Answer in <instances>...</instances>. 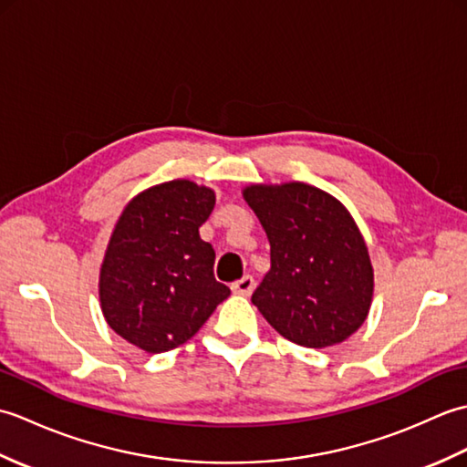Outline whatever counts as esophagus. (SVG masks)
I'll return each mask as SVG.
<instances>
[{"label":"esophagus","instance_id":"1","mask_svg":"<svg viewBox=\"0 0 467 467\" xmlns=\"http://www.w3.org/2000/svg\"><path fill=\"white\" fill-rule=\"evenodd\" d=\"M231 289H233V293H236V295H251L253 293V289H254V279L251 275H244L243 279H239V281H234L233 285H231Z\"/></svg>","mask_w":467,"mask_h":467}]
</instances>
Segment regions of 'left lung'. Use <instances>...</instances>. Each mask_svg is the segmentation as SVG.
Segmentation results:
<instances>
[{
    "mask_svg": "<svg viewBox=\"0 0 467 467\" xmlns=\"http://www.w3.org/2000/svg\"><path fill=\"white\" fill-rule=\"evenodd\" d=\"M243 196L271 243V271L253 305L296 345L343 343L367 319L373 296L369 253L349 211L303 182L251 184Z\"/></svg>",
    "mask_w": 467,
    "mask_h": 467,
    "instance_id": "8db88e82",
    "label": "left lung"
}]
</instances>
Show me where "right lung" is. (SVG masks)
<instances>
[{
  "label": "right lung",
  "instance_id": "1",
  "mask_svg": "<svg viewBox=\"0 0 467 467\" xmlns=\"http://www.w3.org/2000/svg\"><path fill=\"white\" fill-rule=\"evenodd\" d=\"M214 201L211 188L171 181L134 196L118 218L100 269L102 313L142 351L186 343L231 295L198 234Z\"/></svg>",
  "mask_w": 467,
  "mask_h": 467
}]
</instances>
